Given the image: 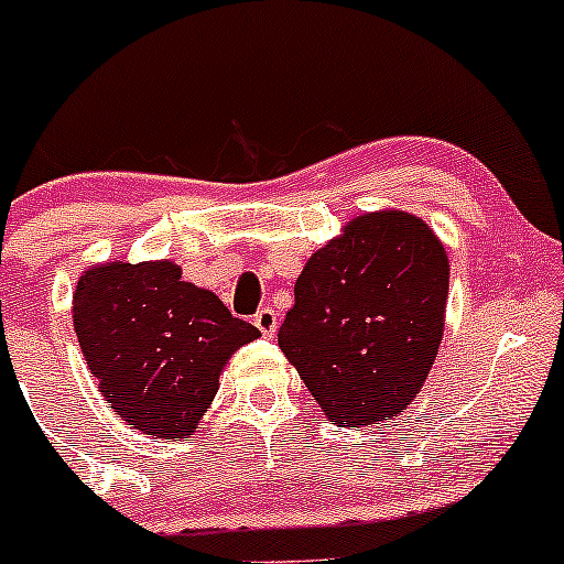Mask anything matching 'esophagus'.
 Wrapping results in <instances>:
<instances>
[{
	"instance_id": "obj_1",
	"label": "esophagus",
	"mask_w": 564,
	"mask_h": 564,
	"mask_svg": "<svg viewBox=\"0 0 564 564\" xmlns=\"http://www.w3.org/2000/svg\"><path fill=\"white\" fill-rule=\"evenodd\" d=\"M253 324L261 329V335H264V338H272V335H275V329H278V314L270 308V305H264V308L256 311Z\"/></svg>"
}]
</instances>
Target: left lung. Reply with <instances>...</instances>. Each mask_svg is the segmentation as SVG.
Returning a JSON list of instances; mask_svg holds the SVG:
<instances>
[{
	"label": "left lung",
	"mask_w": 564,
	"mask_h": 564,
	"mask_svg": "<svg viewBox=\"0 0 564 564\" xmlns=\"http://www.w3.org/2000/svg\"><path fill=\"white\" fill-rule=\"evenodd\" d=\"M447 286V253L423 220L362 215L300 272L278 346L335 425H379L414 401L434 366Z\"/></svg>",
	"instance_id": "1"
}]
</instances>
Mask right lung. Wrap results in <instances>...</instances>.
Returning <instances> with one entry per match:
<instances>
[{
    "instance_id": "add662e5",
    "label": "right lung",
    "mask_w": 564,
    "mask_h": 564,
    "mask_svg": "<svg viewBox=\"0 0 564 564\" xmlns=\"http://www.w3.org/2000/svg\"><path fill=\"white\" fill-rule=\"evenodd\" d=\"M73 324L108 406L150 436L187 440L218 392L231 351L259 329L172 261L93 267L73 294Z\"/></svg>"
}]
</instances>
